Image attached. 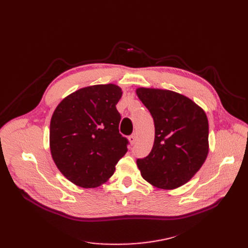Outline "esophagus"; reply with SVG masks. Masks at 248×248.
Returning a JSON list of instances; mask_svg holds the SVG:
<instances>
[{"instance_id":"1","label":"esophagus","mask_w":248,"mask_h":248,"mask_svg":"<svg viewBox=\"0 0 248 248\" xmlns=\"http://www.w3.org/2000/svg\"><path fill=\"white\" fill-rule=\"evenodd\" d=\"M128 140H129V142H131L132 145H134L135 142H136V140H137V134H133L132 136H129L128 137Z\"/></svg>"}]
</instances>
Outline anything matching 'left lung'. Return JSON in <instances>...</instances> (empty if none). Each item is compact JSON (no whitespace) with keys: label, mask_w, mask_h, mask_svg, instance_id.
<instances>
[{"label":"left lung","mask_w":248,"mask_h":248,"mask_svg":"<svg viewBox=\"0 0 248 248\" xmlns=\"http://www.w3.org/2000/svg\"><path fill=\"white\" fill-rule=\"evenodd\" d=\"M136 93L150 110L155 140L148 157L137 165L148 183L164 190L186 184L209 153V124L202 108L172 90L139 87Z\"/></svg>","instance_id":"left-lung-1"}]
</instances>
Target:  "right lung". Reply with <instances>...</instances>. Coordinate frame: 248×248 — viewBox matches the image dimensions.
I'll use <instances>...</instances> for the list:
<instances>
[{
  "label": "right lung",
  "mask_w": 248,
  "mask_h": 248,
  "mask_svg": "<svg viewBox=\"0 0 248 248\" xmlns=\"http://www.w3.org/2000/svg\"><path fill=\"white\" fill-rule=\"evenodd\" d=\"M122 95V88L113 83L86 86L63 98L52 114V159L74 185L85 189L101 186L127 152L115 107Z\"/></svg>",
  "instance_id": "obj_1"
}]
</instances>
